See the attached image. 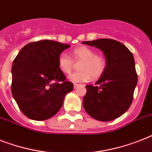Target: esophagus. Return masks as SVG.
I'll return each instance as SVG.
<instances>
[{
    "instance_id": "obj_1",
    "label": "esophagus",
    "mask_w": 152,
    "mask_h": 152,
    "mask_svg": "<svg viewBox=\"0 0 152 152\" xmlns=\"http://www.w3.org/2000/svg\"><path fill=\"white\" fill-rule=\"evenodd\" d=\"M79 86H80V84H78V83H74V85H73V87H74V88H75V89L77 88Z\"/></svg>"
}]
</instances>
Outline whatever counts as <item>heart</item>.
Instances as JSON below:
<instances>
[{
	"mask_svg": "<svg viewBox=\"0 0 152 152\" xmlns=\"http://www.w3.org/2000/svg\"><path fill=\"white\" fill-rule=\"evenodd\" d=\"M72 57L66 53H61L58 58L59 69L65 74H69L74 68V62L79 63L80 71L72 74L69 80L74 83L88 81L91 78L95 80L104 73L106 67L104 58L99 55H95L92 49L87 47L76 48L72 52Z\"/></svg>",
	"mask_w": 152,
	"mask_h": 152,
	"instance_id": "b5f03b06",
	"label": "heart"
}]
</instances>
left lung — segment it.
<instances>
[{"label":"left lung","mask_w":152,"mask_h":152,"mask_svg":"<svg viewBox=\"0 0 152 152\" xmlns=\"http://www.w3.org/2000/svg\"><path fill=\"white\" fill-rule=\"evenodd\" d=\"M82 43L99 48L106 59L105 70L95 86H86L83 108L97 120L117 119L128 110L134 98L137 83L134 55L124 44L112 39Z\"/></svg>","instance_id":"8db88e82"}]
</instances>
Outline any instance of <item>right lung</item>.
I'll use <instances>...</instances> for the list:
<instances>
[{
    "label": "right lung",
    "mask_w": 152,
    "mask_h": 152,
    "mask_svg": "<svg viewBox=\"0 0 152 152\" xmlns=\"http://www.w3.org/2000/svg\"><path fill=\"white\" fill-rule=\"evenodd\" d=\"M54 40L32 42L23 47L12 63V92L23 114L46 120L60 110L65 96L73 89L59 69L58 58L69 48Z\"/></svg>",
    "instance_id": "add662e5"
}]
</instances>
